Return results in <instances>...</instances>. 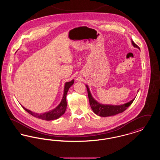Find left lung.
Masks as SVG:
<instances>
[{"label": "left lung", "mask_w": 160, "mask_h": 160, "mask_svg": "<svg viewBox=\"0 0 160 160\" xmlns=\"http://www.w3.org/2000/svg\"><path fill=\"white\" fill-rule=\"evenodd\" d=\"M131 42L134 47L138 48L140 50L139 47L136 45L132 40L131 41ZM86 88H87V90H88V97H89V103H90V106L91 107L92 110L95 114L98 115L99 116H101V117H107V116H114L116 114L122 113L123 112H124L125 110L127 109V108L132 103V102L135 99V98H134V99H132L128 102L125 103L122 105H119V106L101 104L92 97L91 92L89 91V89L87 85H86Z\"/></svg>", "instance_id": "left-lung-1"}]
</instances>
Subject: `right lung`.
Returning a JSON list of instances; mask_svg holds the SVG:
<instances>
[{
  "label": "right lung",
  "instance_id": "1",
  "mask_svg": "<svg viewBox=\"0 0 160 160\" xmlns=\"http://www.w3.org/2000/svg\"><path fill=\"white\" fill-rule=\"evenodd\" d=\"M74 82V80H72L71 82H67L65 84V87H64V91H63V95L62 97V99L61 100V102L60 104L56 107V108H54L53 110L44 113H41V114H39L37 113H34L33 112H32L31 110L24 108V107L22 106L23 108L29 114L32 115L33 116L37 118L38 119H41L42 120H46V121H52L54 119H57L59 118H60L62 115L65 113V110L67 109V92L68 91L69 88L73 84Z\"/></svg>",
  "mask_w": 160,
  "mask_h": 160
}]
</instances>
